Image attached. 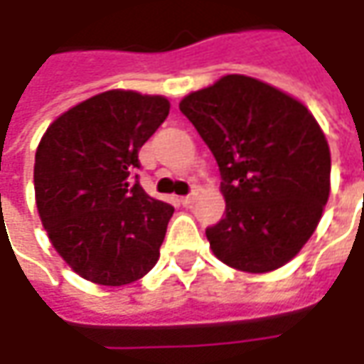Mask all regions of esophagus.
<instances>
[{
	"mask_svg": "<svg viewBox=\"0 0 364 364\" xmlns=\"http://www.w3.org/2000/svg\"><path fill=\"white\" fill-rule=\"evenodd\" d=\"M196 198H198V192H196V190H192L188 196H182V198H180V203L184 204V206H190V204L196 203Z\"/></svg>",
	"mask_w": 364,
	"mask_h": 364,
	"instance_id": "esophagus-1",
	"label": "esophagus"
}]
</instances>
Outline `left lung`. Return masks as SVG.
<instances>
[{"label":"left lung","instance_id":"obj_1","mask_svg":"<svg viewBox=\"0 0 364 364\" xmlns=\"http://www.w3.org/2000/svg\"><path fill=\"white\" fill-rule=\"evenodd\" d=\"M180 111L213 151L223 180L225 217L206 229L213 253L247 273L286 265L316 231L330 194L328 141L314 115L243 75L190 92Z\"/></svg>","mask_w":364,"mask_h":364}]
</instances>
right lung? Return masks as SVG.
Segmentation results:
<instances>
[{
  "label": "right lung",
  "instance_id": "right-lung-1",
  "mask_svg": "<svg viewBox=\"0 0 364 364\" xmlns=\"http://www.w3.org/2000/svg\"><path fill=\"white\" fill-rule=\"evenodd\" d=\"M168 113L164 97L107 91L68 109L40 139L42 225L58 255L92 284L137 282L160 257L174 206L147 196L137 170L139 147Z\"/></svg>",
  "mask_w": 364,
  "mask_h": 364
}]
</instances>
